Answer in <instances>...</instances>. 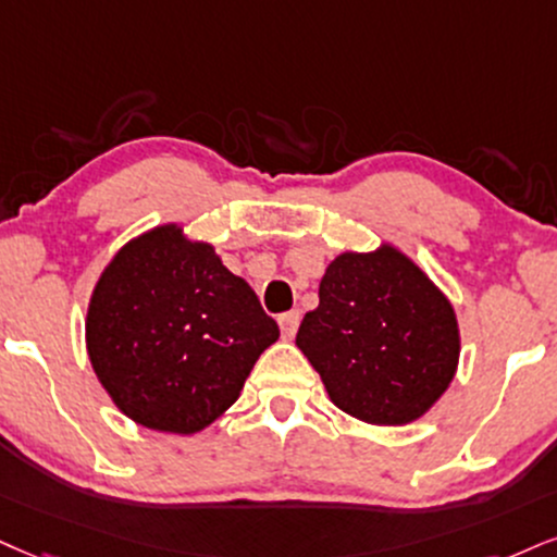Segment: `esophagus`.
I'll list each match as a JSON object with an SVG mask.
<instances>
[{
  "mask_svg": "<svg viewBox=\"0 0 557 557\" xmlns=\"http://www.w3.org/2000/svg\"><path fill=\"white\" fill-rule=\"evenodd\" d=\"M299 312L292 310V312H284L278 318V325H281V333H284V338H294V333H297L299 327Z\"/></svg>",
  "mask_w": 557,
  "mask_h": 557,
  "instance_id": "1",
  "label": "esophagus"
}]
</instances>
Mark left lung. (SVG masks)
Segmentation results:
<instances>
[{
  "instance_id": "1",
  "label": "left lung",
  "mask_w": 557,
  "mask_h": 557,
  "mask_svg": "<svg viewBox=\"0 0 557 557\" xmlns=\"http://www.w3.org/2000/svg\"><path fill=\"white\" fill-rule=\"evenodd\" d=\"M297 346L343 413L405 425L455 380L459 325L434 281L382 245L341 252L325 268L320 305L301 320Z\"/></svg>"
}]
</instances>
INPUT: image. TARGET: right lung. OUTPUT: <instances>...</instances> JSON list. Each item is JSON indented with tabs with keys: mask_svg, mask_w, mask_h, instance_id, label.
I'll list each match as a JSON object with an SVG mask.
<instances>
[{
	"mask_svg": "<svg viewBox=\"0 0 557 557\" xmlns=\"http://www.w3.org/2000/svg\"><path fill=\"white\" fill-rule=\"evenodd\" d=\"M85 338L123 416L188 436L237 400L278 325L214 245L162 224L128 239L100 273Z\"/></svg>",
	"mask_w": 557,
	"mask_h": 557,
	"instance_id": "add662e5",
	"label": "right lung"
}]
</instances>
